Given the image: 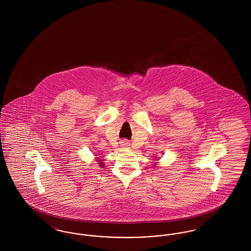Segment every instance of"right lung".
Masks as SVG:
<instances>
[{
  "label": "right lung",
  "mask_w": 251,
  "mask_h": 251,
  "mask_svg": "<svg viewBox=\"0 0 251 251\" xmlns=\"http://www.w3.org/2000/svg\"><path fill=\"white\" fill-rule=\"evenodd\" d=\"M98 161H99V162H100V163H99V165H100V166H101V167H103V163H102V162H101V160H98Z\"/></svg>",
  "instance_id": "obj_1"
}]
</instances>
